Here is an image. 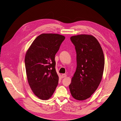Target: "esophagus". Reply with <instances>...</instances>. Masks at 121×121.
<instances>
[{
    "label": "esophagus",
    "instance_id": "34e87169",
    "mask_svg": "<svg viewBox=\"0 0 121 121\" xmlns=\"http://www.w3.org/2000/svg\"><path fill=\"white\" fill-rule=\"evenodd\" d=\"M66 76H67V75L65 74H63L61 75V78H66Z\"/></svg>",
    "mask_w": 121,
    "mask_h": 121
}]
</instances>
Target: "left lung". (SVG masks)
Returning <instances> with one entry per match:
<instances>
[{"label": "left lung", "instance_id": "1", "mask_svg": "<svg viewBox=\"0 0 121 121\" xmlns=\"http://www.w3.org/2000/svg\"><path fill=\"white\" fill-rule=\"evenodd\" d=\"M75 46L77 67L69 87L73 98H89L101 83L105 58L102 47L92 35L80 34L70 37Z\"/></svg>", "mask_w": 121, "mask_h": 121}]
</instances>
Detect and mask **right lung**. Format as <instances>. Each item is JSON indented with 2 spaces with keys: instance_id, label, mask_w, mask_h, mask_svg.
<instances>
[{
  "instance_id": "1",
  "label": "right lung",
  "mask_w": 121,
  "mask_h": 121,
  "mask_svg": "<svg viewBox=\"0 0 121 121\" xmlns=\"http://www.w3.org/2000/svg\"><path fill=\"white\" fill-rule=\"evenodd\" d=\"M65 39L60 34H42L26 52L25 63L28 83L32 92L41 99L50 98L58 85L55 55Z\"/></svg>"
}]
</instances>
